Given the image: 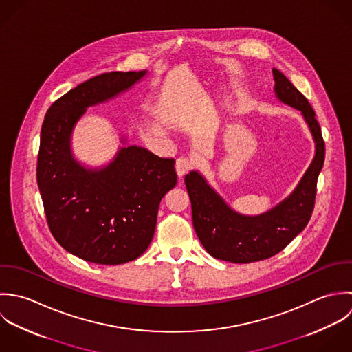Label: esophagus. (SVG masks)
<instances>
[{"label": "esophagus", "mask_w": 352, "mask_h": 352, "mask_svg": "<svg viewBox=\"0 0 352 352\" xmlns=\"http://www.w3.org/2000/svg\"><path fill=\"white\" fill-rule=\"evenodd\" d=\"M193 167V162L185 156H181L177 159V164H175V168H177V173H178V177L182 178L188 171H190Z\"/></svg>", "instance_id": "34e87169"}]
</instances>
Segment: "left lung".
Masks as SVG:
<instances>
[{
  "instance_id": "obj_1",
  "label": "left lung",
  "mask_w": 352,
  "mask_h": 352,
  "mask_svg": "<svg viewBox=\"0 0 352 352\" xmlns=\"http://www.w3.org/2000/svg\"><path fill=\"white\" fill-rule=\"evenodd\" d=\"M272 73L276 98L300 111L316 144V153L294 192L270 211L256 216L234 211L199 171L186 174L195 231L206 250L217 260L248 264L278 254L302 232L314 210L317 179L325 160L321 128L307 99L280 71L274 68Z\"/></svg>"
}]
</instances>
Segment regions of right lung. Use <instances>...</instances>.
Returning a JSON list of instances; mask_svg holds the SVG:
<instances>
[{
    "label": "right lung",
    "instance_id": "1",
    "mask_svg": "<svg viewBox=\"0 0 352 352\" xmlns=\"http://www.w3.org/2000/svg\"><path fill=\"white\" fill-rule=\"evenodd\" d=\"M145 74L95 76L57 99L42 125L36 181L49 228L67 252L89 263L120 265L140 257L153 238L162 199L177 185L175 160L138 145L121 146L98 168L73 157L72 133L87 109L128 91Z\"/></svg>",
    "mask_w": 352,
    "mask_h": 352
}]
</instances>
